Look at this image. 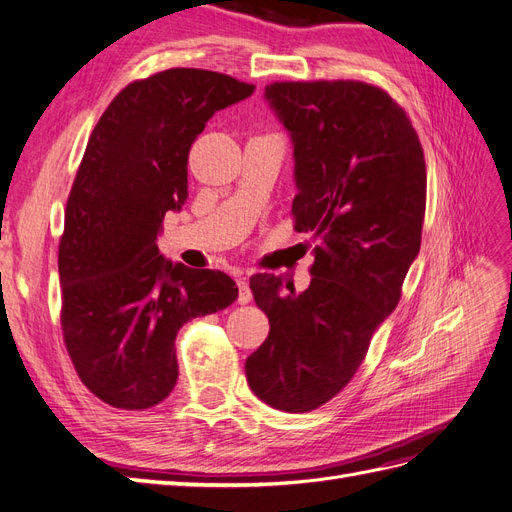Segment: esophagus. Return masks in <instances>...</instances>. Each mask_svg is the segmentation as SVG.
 Listing matches in <instances>:
<instances>
[{"mask_svg":"<svg viewBox=\"0 0 512 512\" xmlns=\"http://www.w3.org/2000/svg\"><path fill=\"white\" fill-rule=\"evenodd\" d=\"M237 286H239V303L247 305L252 301V290L250 284H247L245 277H237Z\"/></svg>","mask_w":512,"mask_h":512,"instance_id":"esophagus-1","label":"esophagus"}]
</instances>
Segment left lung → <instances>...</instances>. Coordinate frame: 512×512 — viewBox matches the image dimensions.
I'll use <instances>...</instances> for the list:
<instances>
[{
  "mask_svg": "<svg viewBox=\"0 0 512 512\" xmlns=\"http://www.w3.org/2000/svg\"><path fill=\"white\" fill-rule=\"evenodd\" d=\"M265 100L292 141L294 230L318 245L303 292L269 273L250 280L271 329L245 376L271 408L309 412L352 380L399 303L421 250L427 168L406 111L380 87L271 83Z\"/></svg>",
  "mask_w": 512,
  "mask_h": 512,
  "instance_id": "8db88e82",
  "label": "left lung"
}]
</instances>
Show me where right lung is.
Masks as SVG:
<instances>
[{"label": "right lung", "mask_w": 512, "mask_h": 512, "mask_svg": "<svg viewBox=\"0 0 512 512\" xmlns=\"http://www.w3.org/2000/svg\"><path fill=\"white\" fill-rule=\"evenodd\" d=\"M254 89L170 68L121 89L89 136L59 241L61 329L76 374L108 406L164 401L179 376V329L237 299L226 273L166 260L158 235L188 198L196 136Z\"/></svg>", "instance_id": "1"}]
</instances>
